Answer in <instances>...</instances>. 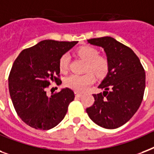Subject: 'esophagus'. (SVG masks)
Here are the masks:
<instances>
[{"label": "esophagus", "instance_id": "obj_1", "mask_svg": "<svg viewBox=\"0 0 154 154\" xmlns=\"http://www.w3.org/2000/svg\"><path fill=\"white\" fill-rule=\"evenodd\" d=\"M75 95L76 97H81V96H83V94L79 93V92H77V91H75Z\"/></svg>", "mask_w": 154, "mask_h": 154}]
</instances>
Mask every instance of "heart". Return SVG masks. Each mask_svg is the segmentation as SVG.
Wrapping results in <instances>:
<instances>
[{"mask_svg": "<svg viewBox=\"0 0 154 154\" xmlns=\"http://www.w3.org/2000/svg\"><path fill=\"white\" fill-rule=\"evenodd\" d=\"M76 53L82 59L86 61L85 71L83 75H71L65 79V85L75 91H83L96 80L94 73L98 77H104L109 71L110 63L108 58L104 55H98L96 49L91 46H82L79 48ZM70 57L64 54L59 59V69L65 72L68 68ZM93 71L94 73L91 72Z\"/></svg>", "mask_w": 154, "mask_h": 154, "instance_id": "1", "label": "heart"}]
</instances>
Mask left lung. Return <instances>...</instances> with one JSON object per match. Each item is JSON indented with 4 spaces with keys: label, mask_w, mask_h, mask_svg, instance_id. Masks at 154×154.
<instances>
[{
    "label": "left lung",
    "mask_w": 154,
    "mask_h": 154,
    "mask_svg": "<svg viewBox=\"0 0 154 154\" xmlns=\"http://www.w3.org/2000/svg\"><path fill=\"white\" fill-rule=\"evenodd\" d=\"M88 41L103 48L110 67L98 87L104 91L93 94L95 102L86 112L91 120L100 127L119 128L133 117L142 102L145 70L133 50L113 38L103 37Z\"/></svg>",
    "instance_id": "8db88e82"
}]
</instances>
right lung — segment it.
Listing matches in <instances>:
<instances>
[{
	"label": "right lung",
	"instance_id": "obj_1",
	"mask_svg": "<svg viewBox=\"0 0 154 154\" xmlns=\"http://www.w3.org/2000/svg\"><path fill=\"white\" fill-rule=\"evenodd\" d=\"M78 42L43 40L25 49L14 61L9 75V90L18 116L40 130L55 127L66 114L75 94L64 88L48 96L51 82L60 84L59 59Z\"/></svg>",
	"mask_w": 154,
	"mask_h": 154
}]
</instances>
